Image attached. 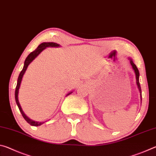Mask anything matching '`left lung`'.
Listing matches in <instances>:
<instances>
[{"label": "left lung", "mask_w": 156, "mask_h": 156, "mask_svg": "<svg viewBox=\"0 0 156 156\" xmlns=\"http://www.w3.org/2000/svg\"><path fill=\"white\" fill-rule=\"evenodd\" d=\"M130 59V58H129ZM130 63L132 66V67H133L134 72H135L136 73V83H137V85H138V87L139 89V91H140V98L142 100V91H141V87H140V84L139 83V76H140V73H139V71L138 69V68H137L136 65L134 64L133 62L132 61V60L130 59Z\"/></svg>", "instance_id": "1"}]
</instances>
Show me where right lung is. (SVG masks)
I'll use <instances>...</instances> for the list:
<instances>
[{"label":"right lung","instance_id":"right-lung-1","mask_svg":"<svg viewBox=\"0 0 156 156\" xmlns=\"http://www.w3.org/2000/svg\"><path fill=\"white\" fill-rule=\"evenodd\" d=\"M47 47H59V44H57V43H41L40 45H38V47H37V48L34 50V51H32L31 53H30V54L28 55V56L26 58V59L25 60V63H24V67H23L22 71H21L19 76H18V81H17V84H16V91H15V99H16V104L18 107V109H19L20 112L21 113V114H22L23 117L24 118V119L27 121V122L30 124L32 126H39V125H41L42 124L44 123V122H35V121H33L30 120V118L27 116L25 115V114L24 113H23L22 109H21L20 107V105L19 104V102H18V90H19V88H20V83H21V80H22V78H23V76L24 75V73L25 72L26 69H27V68L28 67V65L30 64V62L32 61V60L38 56V55L40 54V53L43 51V49H44ZM72 94V92L69 94H68L67 96L68 95H69Z\"/></svg>","mask_w":156,"mask_h":156}]
</instances>
